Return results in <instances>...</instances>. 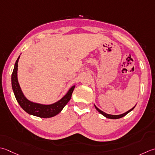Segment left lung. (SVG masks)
Instances as JSON below:
<instances>
[{
    "instance_id": "left-lung-1",
    "label": "left lung",
    "mask_w": 155,
    "mask_h": 155,
    "mask_svg": "<svg viewBox=\"0 0 155 155\" xmlns=\"http://www.w3.org/2000/svg\"><path fill=\"white\" fill-rule=\"evenodd\" d=\"M95 107L96 108V110H97L100 114H102L103 116H104L105 117H106L107 118H110V119H119V118H121V117H122L124 116H125L126 114H128L130 111H131L132 110H134V108L135 107H134L132 109H131V110H130L129 111H128L127 112H126V113H124L123 114H121V115H110V114H107L105 113V112L102 111L101 110H100L99 109H98L97 107L95 105Z\"/></svg>"
}]
</instances>
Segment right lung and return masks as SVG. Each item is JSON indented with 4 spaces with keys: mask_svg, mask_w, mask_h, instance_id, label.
<instances>
[{
    "mask_svg": "<svg viewBox=\"0 0 155 155\" xmlns=\"http://www.w3.org/2000/svg\"><path fill=\"white\" fill-rule=\"evenodd\" d=\"M19 57L20 56L18 57L16 62L15 64L13 73L11 75L12 88H13L15 98H16L17 102L19 103V104L22 107L23 110L30 115L44 118L51 117L56 116L57 114H58L62 110V109L64 107V106L70 101L72 97V92H73L74 89V86L71 87L68 91V92L66 93V95L64 97H63L60 101L54 104L41 105L31 102L29 100H27L25 98V97L23 95L21 90L19 83H18L17 67Z\"/></svg>",
    "mask_w": 155,
    "mask_h": 155,
    "instance_id": "right-lung-1",
    "label": "right lung"
}]
</instances>
